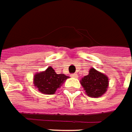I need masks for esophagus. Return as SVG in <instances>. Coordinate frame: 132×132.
<instances>
[{
    "label": "esophagus",
    "mask_w": 132,
    "mask_h": 132,
    "mask_svg": "<svg viewBox=\"0 0 132 132\" xmlns=\"http://www.w3.org/2000/svg\"><path fill=\"white\" fill-rule=\"evenodd\" d=\"M71 76H72V78H77V77H78V75H77V73H74V74H72V75H71Z\"/></svg>",
    "instance_id": "1"
}]
</instances>
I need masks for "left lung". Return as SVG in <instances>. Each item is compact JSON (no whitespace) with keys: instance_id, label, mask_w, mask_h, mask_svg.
I'll use <instances>...</instances> for the list:
<instances>
[{"instance_id":"8db88e82","label":"left lung","mask_w":132,"mask_h":132,"mask_svg":"<svg viewBox=\"0 0 132 132\" xmlns=\"http://www.w3.org/2000/svg\"><path fill=\"white\" fill-rule=\"evenodd\" d=\"M108 78L105 74L98 72L94 68L89 69V74L81 80L85 93L89 97L98 98L106 93L108 87Z\"/></svg>"}]
</instances>
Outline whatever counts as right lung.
<instances>
[{
	"mask_svg": "<svg viewBox=\"0 0 132 132\" xmlns=\"http://www.w3.org/2000/svg\"><path fill=\"white\" fill-rule=\"evenodd\" d=\"M69 78L64 74H57L52 67L49 66L45 71L36 74L34 84L36 88L44 94H54L57 89Z\"/></svg>",
	"mask_w": 132,
	"mask_h": 132,
	"instance_id": "obj_1",
	"label": "right lung"
}]
</instances>
